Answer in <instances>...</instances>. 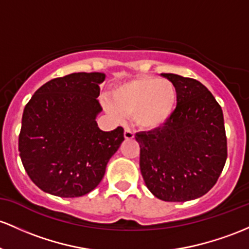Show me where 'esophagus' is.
<instances>
[{"mask_svg":"<svg viewBox=\"0 0 249 249\" xmlns=\"http://www.w3.org/2000/svg\"><path fill=\"white\" fill-rule=\"evenodd\" d=\"M124 137H125V139H132V138H135V133H133V131L130 130L129 127H125Z\"/></svg>","mask_w":249,"mask_h":249,"instance_id":"34e87169","label":"esophagus"}]
</instances>
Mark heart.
Masks as SVG:
<instances>
[{"label":"heart","mask_w":249,"mask_h":249,"mask_svg":"<svg viewBox=\"0 0 249 249\" xmlns=\"http://www.w3.org/2000/svg\"><path fill=\"white\" fill-rule=\"evenodd\" d=\"M176 100L177 92L173 83L141 75L117 85L112 91V102H105V107L114 117L133 116L139 127L154 130L169 119Z\"/></svg>","instance_id":"obj_1"}]
</instances>
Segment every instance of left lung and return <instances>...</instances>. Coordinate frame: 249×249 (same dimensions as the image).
Returning a JSON list of instances; mask_svg holds the SVG:
<instances>
[{
  "label": "left lung",
  "mask_w": 249,
  "mask_h": 249,
  "mask_svg": "<svg viewBox=\"0 0 249 249\" xmlns=\"http://www.w3.org/2000/svg\"><path fill=\"white\" fill-rule=\"evenodd\" d=\"M162 75L176 89L177 106L162 127L136 133L141 173L160 200H195L214 187L225 166L222 108L200 81L173 73Z\"/></svg>",
  "instance_id": "obj_1"
}]
</instances>
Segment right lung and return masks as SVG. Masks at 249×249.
I'll use <instances>...</instances> for the list:
<instances>
[{
	"mask_svg": "<svg viewBox=\"0 0 249 249\" xmlns=\"http://www.w3.org/2000/svg\"><path fill=\"white\" fill-rule=\"evenodd\" d=\"M105 74L72 73L40 87L23 110L18 151L26 173L41 190L59 197L92 191L124 141V129L102 131L99 85Z\"/></svg>",
	"mask_w": 249,
	"mask_h": 249,
	"instance_id": "add662e5",
	"label": "right lung"
}]
</instances>
